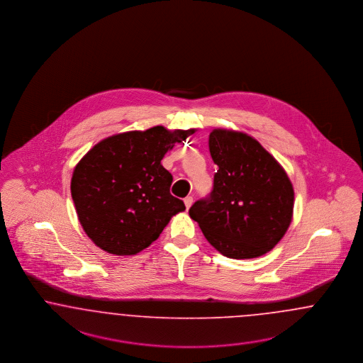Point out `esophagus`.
I'll return each instance as SVG.
<instances>
[{"mask_svg": "<svg viewBox=\"0 0 363 363\" xmlns=\"http://www.w3.org/2000/svg\"><path fill=\"white\" fill-rule=\"evenodd\" d=\"M184 203H185V206H186V209H189L190 206H191V203H193V197L191 196H188L185 200H184Z\"/></svg>", "mask_w": 363, "mask_h": 363, "instance_id": "obj_1", "label": "esophagus"}]
</instances>
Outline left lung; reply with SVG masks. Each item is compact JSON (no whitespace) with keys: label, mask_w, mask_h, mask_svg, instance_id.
I'll return each instance as SVG.
<instances>
[{"label":"left lung","mask_w":363,"mask_h":363,"mask_svg":"<svg viewBox=\"0 0 363 363\" xmlns=\"http://www.w3.org/2000/svg\"><path fill=\"white\" fill-rule=\"evenodd\" d=\"M209 151L218 166L213 189L189 215L206 240L233 259L257 258L288 231L294 191L285 170L254 138L213 130Z\"/></svg>","instance_id":"left-lung-1"}]
</instances>
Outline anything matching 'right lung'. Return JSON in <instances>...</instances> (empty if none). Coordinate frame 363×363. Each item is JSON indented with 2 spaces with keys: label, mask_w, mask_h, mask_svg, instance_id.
<instances>
[{
  "label": "right lung",
  "mask_w": 363,
  "mask_h": 363,
  "mask_svg": "<svg viewBox=\"0 0 363 363\" xmlns=\"http://www.w3.org/2000/svg\"><path fill=\"white\" fill-rule=\"evenodd\" d=\"M194 130L162 125L109 136L74 169L72 197L79 223L96 246L135 255L160 238L170 218L185 211L172 196L173 175L160 163Z\"/></svg>",
  "instance_id": "right-lung-1"
}]
</instances>
